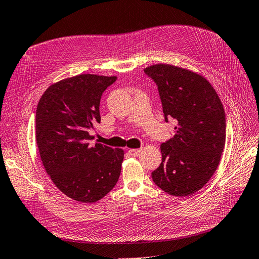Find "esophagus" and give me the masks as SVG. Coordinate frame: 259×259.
Instances as JSON below:
<instances>
[{
  "label": "esophagus",
  "instance_id": "obj_1",
  "mask_svg": "<svg viewBox=\"0 0 259 259\" xmlns=\"http://www.w3.org/2000/svg\"><path fill=\"white\" fill-rule=\"evenodd\" d=\"M128 153L131 155H138L140 153V150H139V149H130Z\"/></svg>",
  "mask_w": 259,
  "mask_h": 259
}]
</instances>
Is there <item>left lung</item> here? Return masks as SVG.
<instances>
[{"label": "left lung", "instance_id": "8db88e82", "mask_svg": "<svg viewBox=\"0 0 259 259\" xmlns=\"http://www.w3.org/2000/svg\"><path fill=\"white\" fill-rule=\"evenodd\" d=\"M145 73L158 86L164 119H174L175 135L161 145L154 184L176 197L200 190L218 167L226 143V114L204 77L171 65H153Z\"/></svg>", "mask_w": 259, "mask_h": 259}]
</instances>
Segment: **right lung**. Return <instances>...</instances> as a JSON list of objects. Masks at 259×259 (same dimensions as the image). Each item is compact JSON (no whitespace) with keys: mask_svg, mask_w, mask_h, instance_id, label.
I'll return each mask as SVG.
<instances>
[{"mask_svg":"<svg viewBox=\"0 0 259 259\" xmlns=\"http://www.w3.org/2000/svg\"><path fill=\"white\" fill-rule=\"evenodd\" d=\"M116 76L80 74L45 91L35 113V139L44 168L72 200L94 203L112 190L121 174L122 149L95 144L89 131L100 123L103 93Z\"/></svg>","mask_w":259,"mask_h":259,"instance_id":"add662e5","label":"right lung"}]
</instances>
